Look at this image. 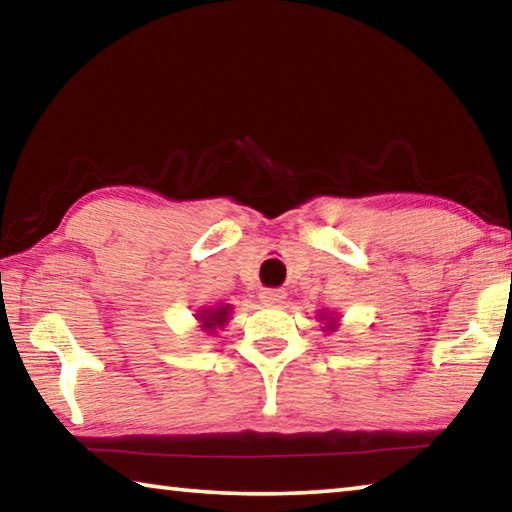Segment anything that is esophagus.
<instances>
[{
  "instance_id": "esophagus-1",
  "label": "esophagus",
  "mask_w": 512,
  "mask_h": 512,
  "mask_svg": "<svg viewBox=\"0 0 512 512\" xmlns=\"http://www.w3.org/2000/svg\"><path fill=\"white\" fill-rule=\"evenodd\" d=\"M259 298H262V302L268 307H280L284 302V293L277 289H264L262 293H259Z\"/></svg>"
}]
</instances>
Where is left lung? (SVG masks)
Masks as SVG:
<instances>
[{
  "label": "left lung",
  "instance_id": "8db88e82",
  "mask_svg": "<svg viewBox=\"0 0 512 512\" xmlns=\"http://www.w3.org/2000/svg\"><path fill=\"white\" fill-rule=\"evenodd\" d=\"M320 320H327V323H325L327 325V332H334V329H336V318H325L323 316Z\"/></svg>",
  "mask_w": 512,
  "mask_h": 512
}]
</instances>
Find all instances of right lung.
Wrapping results in <instances>:
<instances>
[{"mask_svg": "<svg viewBox=\"0 0 512 512\" xmlns=\"http://www.w3.org/2000/svg\"><path fill=\"white\" fill-rule=\"evenodd\" d=\"M228 316H230V305L201 309L196 314V318L201 320V327L207 334H214L219 327H225V323H228Z\"/></svg>", "mask_w": 512, "mask_h": 512, "instance_id": "1", "label": "right lung"}]
</instances>
